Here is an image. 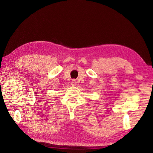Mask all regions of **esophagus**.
<instances>
[{
    "label": "esophagus",
    "instance_id": "34e87169",
    "mask_svg": "<svg viewBox=\"0 0 153 153\" xmlns=\"http://www.w3.org/2000/svg\"><path fill=\"white\" fill-rule=\"evenodd\" d=\"M76 82L75 80H73L72 81V82H71V85H76Z\"/></svg>",
    "mask_w": 153,
    "mask_h": 153
}]
</instances>
